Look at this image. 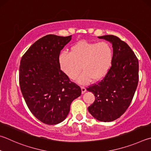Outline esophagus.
Instances as JSON below:
<instances>
[{"mask_svg":"<svg viewBox=\"0 0 151 151\" xmlns=\"http://www.w3.org/2000/svg\"><path fill=\"white\" fill-rule=\"evenodd\" d=\"M81 90H82V94H84V93L86 91V88L84 86H81Z\"/></svg>","mask_w":151,"mask_h":151,"instance_id":"1","label":"esophagus"}]
</instances>
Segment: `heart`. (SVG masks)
<instances>
[{
  "label": "heart",
  "mask_w": 151,
  "mask_h": 151,
  "mask_svg": "<svg viewBox=\"0 0 151 151\" xmlns=\"http://www.w3.org/2000/svg\"><path fill=\"white\" fill-rule=\"evenodd\" d=\"M113 60V50L106 42H89L83 40L70 47V53L63 52L59 56L61 70L70 79H75L83 73L78 82L86 84L91 81H99L108 73Z\"/></svg>",
  "instance_id": "obj_1"
}]
</instances>
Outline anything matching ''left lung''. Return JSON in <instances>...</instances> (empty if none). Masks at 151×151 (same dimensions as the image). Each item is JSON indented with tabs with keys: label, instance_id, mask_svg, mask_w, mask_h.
Segmentation results:
<instances>
[{
	"label": "left lung",
	"instance_id": "8db88e82",
	"mask_svg": "<svg viewBox=\"0 0 151 151\" xmlns=\"http://www.w3.org/2000/svg\"><path fill=\"white\" fill-rule=\"evenodd\" d=\"M98 38L112 43L113 60L102 80L87 88L95 96L88 109L94 118L109 122L122 116L133 100L139 82V61L129 46L118 37L107 35Z\"/></svg>",
	"mask_w": 151,
	"mask_h": 151
}]
</instances>
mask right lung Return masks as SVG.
I'll list each match as a JSON object with an SVG mask.
<instances>
[{
  "instance_id": "1",
  "label": "right lung",
  "mask_w": 151,
  "mask_h": 151,
  "mask_svg": "<svg viewBox=\"0 0 151 151\" xmlns=\"http://www.w3.org/2000/svg\"><path fill=\"white\" fill-rule=\"evenodd\" d=\"M67 37L49 34L36 41L24 54L19 83L30 111L43 123L55 125L66 118L70 104L81 89L61 70L59 55L70 42Z\"/></svg>"
}]
</instances>
